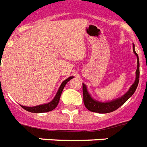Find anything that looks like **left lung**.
<instances>
[{
	"instance_id": "8db88e82",
	"label": "left lung",
	"mask_w": 147,
	"mask_h": 147,
	"mask_svg": "<svg viewBox=\"0 0 147 147\" xmlns=\"http://www.w3.org/2000/svg\"><path fill=\"white\" fill-rule=\"evenodd\" d=\"M134 52L136 54L137 57V69L136 71V80L134 83L131 85L130 89L127 93H126L121 98H117L116 100H112L110 102H98L97 100H94L92 97L90 96L88 92L87 91V88L84 84H82V92H83V100H84V105L85 107L87 108L88 111L92 112H96V113H100V114H107L110 112L114 111L115 110L118 109L119 107L122 106L127 100L132 96L134 93L135 92L137 89V85L139 83L140 79V62H139V58L137 53L135 52L134 49Z\"/></svg>"
}]
</instances>
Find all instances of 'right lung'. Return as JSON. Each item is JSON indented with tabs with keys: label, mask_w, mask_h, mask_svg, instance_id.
<instances>
[{
	"label": "right lung",
	"mask_w": 147,
	"mask_h": 147,
	"mask_svg": "<svg viewBox=\"0 0 147 147\" xmlns=\"http://www.w3.org/2000/svg\"><path fill=\"white\" fill-rule=\"evenodd\" d=\"M73 78L72 76L71 77H69L67 79L63 82L62 83V85H60L59 88L58 90L57 93L55 94V98L53 99L51 102L48 103V104H46V105H38V106H35V107H25V106H22L21 107L25 109L26 111L29 112H32V113H44V112H48L53 111V109H55V107H57L58 104H59V101L60 96H61V94H62V91H63V88H64L65 85H66V83L70 81L71 78Z\"/></svg>",
	"instance_id": "right-lung-1"
}]
</instances>
